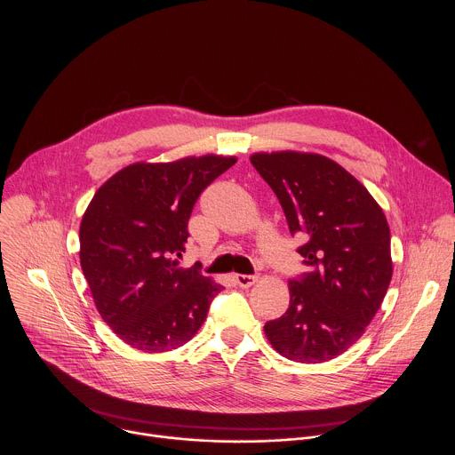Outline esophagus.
Instances as JSON below:
<instances>
[{
	"instance_id": "1",
	"label": "esophagus",
	"mask_w": 455,
	"mask_h": 455,
	"mask_svg": "<svg viewBox=\"0 0 455 455\" xmlns=\"http://www.w3.org/2000/svg\"><path fill=\"white\" fill-rule=\"evenodd\" d=\"M235 283L241 286V288H250V286H253L255 283H257V275H244V274H237L235 277Z\"/></svg>"
}]
</instances>
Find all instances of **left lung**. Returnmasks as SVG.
Returning a JSON list of instances; mask_svg holds the SVG:
<instances>
[{
    "label": "left lung",
    "mask_w": 455,
    "mask_h": 455,
    "mask_svg": "<svg viewBox=\"0 0 455 455\" xmlns=\"http://www.w3.org/2000/svg\"><path fill=\"white\" fill-rule=\"evenodd\" d=\"M251 165L272 187L307 272L288 283L286 313L265 323L284 358L328 362L347 351L379 309L393 277L391 230L369 190L316 153H255Z\"/></svg>",
    "instance_id": "8db88e82"
}]
</instances>
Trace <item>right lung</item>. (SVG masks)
<instances>
[{"mask_svg":"<svg viewBox=\"0 0 455 455\" xmlns=\"http://www.w3.org/2000/svg\"><path fill=\"white\" fill-rule=\"evenodd\" d=\"M235 160L137 162L95 192L79 230L81 268L97 311L127 346L165 353L202 328L223 286L180 267L187 223L205 187Z\"/></svg>","mask_w":455,"mask_h":455,"instance_id":"right-lung-1","label":"right lung"}]
</instances>
